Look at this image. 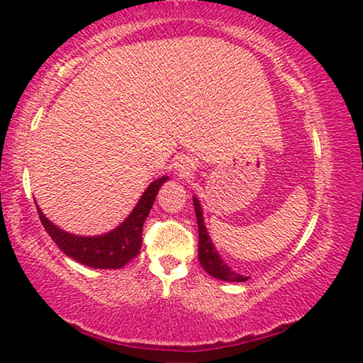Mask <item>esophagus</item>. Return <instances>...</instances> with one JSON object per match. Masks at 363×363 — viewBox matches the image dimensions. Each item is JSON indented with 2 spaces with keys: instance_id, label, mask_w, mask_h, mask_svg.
I'll list each match as a JSON object with an SVG mask.
<instances>
[{
  "instance_id": "1",
  "label": "esophagus",
  "mask_w": 363,
  "mask_h": 363,
  "mask_svg": "<svg viewBox=\"0 0 363 363\" xmlns=\"http://www.w3.org/2000/svg\"><path fill=\"white\" fill-rule=\"evenodd\" d=\"M178 167H180V173H188L193 168V163L191 160H182Z\"/></svg>"
}]
</instances>
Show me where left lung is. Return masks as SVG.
I'll return each instance as SVG.
<instances>
[{"mask_svg":"<svg viewBox=\"0 0 363 363\" xmlns=\"http://www.w3.org/2000/svg\"><path fill=\"white\" fill-rule=\"evenodd\" d=\"M193 205H195L196 221H198V259H200L203 269H205L210 276L216 277V279L230 281V282L247 281V277L233 272L230 267H228L225 262L221 261V257L218 256V252L215 251V246L211 245V240H210V236H208L205 225H203L201 208H200V203H198L196 198L193 200Z\"/></svg>","mask_w":363,"mask_h":363,"instance_id":"obj_1","label":"left lung"}]
</instances>
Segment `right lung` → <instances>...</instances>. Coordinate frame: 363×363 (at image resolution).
Returning <instances> with one entry per match:
<instances>
[{"instance_id":"right-lung-1","label":"right lung","mask_w":363,"mask_h":363,"mask_svg":"<svg viewBox=\"0 0 363 363\" xmlns=\"http://www.w3.org/2000/svg\"><path fill=\"white\" fill-rule=\"evenodd\" d=\"M165 180L167 177H162L153 182L143 193L137 206L133 208L130 216L121 226L104 236L84 238L59 230L38 208L39 220L48 235L59 246V250L72 257L74 261L81 262L84 266L96 267V269H118L140 252L143 223H145L157 193Z\"/></svg>"}]
</instances>
